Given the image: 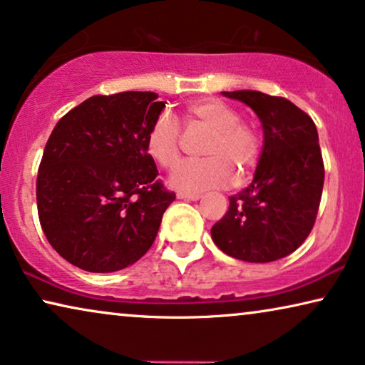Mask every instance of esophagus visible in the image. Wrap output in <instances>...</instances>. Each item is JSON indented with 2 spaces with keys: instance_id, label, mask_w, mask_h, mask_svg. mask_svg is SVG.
I'll list each match as a JSON object with an SVG mask.
<instances>
[{
  "instance_id": "esophagus-1",
  "label": "esophagus",
  "mask_w": 365,
  "mask_h": 365,
  "mask_svg": "<svg viewBox=\"0 0 365 365\" xmlns=\"http://www.w3.org/2000/svg\"><path fill=\"white\" fill-rule=\"evenodd\" d=\"M178 199H182V201H197V199H201V194H189V192H178Z\"/></svg>"
}]
</instances>
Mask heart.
<instances>
[{"label": "heart", "instance_id": "b5f03b06", "mask_svg": "<svg viewBox=\"0 0 365 365\" xmlns=\"http://www.w3.org/2000/svg\"><path fill=\"white\" fill-rule=\"evenodd\" d=\"M184 123L191 131L209 134L202 161L184 163L171 176V186L184 192H201L247 179L261 153V136L241 121L231 104L216 98L197 99L184 109ZM146 153L163 169L171 171L181 159V129L171 114L161 113L148 129Z\"/></svg>", "mask_w": 365, "mask_h": 365}]
</instances>
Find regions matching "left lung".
I'll return each mask as SVG.
<instances>
[{
  "label": "left lung",
  "instance_id": "8db88e82",
  "mask_svg": "<svg viewBox=\"0 0 365 365\" xmlns=\"http://www.w3.org/2000/svg\"><path fill=\"white\" fill-rule=\"evenodd\" d=\"M222 94L257 114L264 146L252 182L229 197L212 241L239 261H277L306 241L317 217L324 163L316 124L286 98L247 89Z\"/></svg>",
  "mask_w": 365,
  "mask_h": 365
}]
</instances>
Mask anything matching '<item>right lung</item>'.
I'll list each match as a JSON object with an SVG mask.
<instances>
[{
	"mask_svg": "<svg viewBox=\"0 0 365 365\" xmlns=\"http://www.w3.org/2000/svg\"><path fill=\"white\" fill-rule=\"evenodd\" d=\"M151 91L93 96L64 114L44 148L38 216L59 256L88 272L131 266L153 246L176 194L144 148L166 106Z\"/></svg>",
	"mask_w": 365,
	"mask_h": 365,
	"instance_id": "add662e5",
	"label": "right lung"
}]
</instances>
